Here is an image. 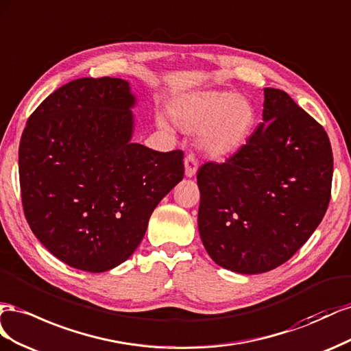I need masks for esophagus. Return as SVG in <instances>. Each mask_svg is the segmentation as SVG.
<instances>
[{"instance_id":"obj_1","label":"esophagus","mask_w":351,"mask_h":351,"mask_svg":"<svg viewBox=\"0 0 351 351\" xmlns=\"http://www.w3.org/2000/svg\"><path fill=\"white\" fill-rule=\"evenodd\" d=\"M185 175L186 178H193L197 173V169H198V163H197V158L194 154H189L185 157Z\"/></svg>"}]
</instances>
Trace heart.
<instances>
[{"instance_id":"1","label":"heart","mask_w":351,"mask_h":351,"mask_svg":"<svg viewBox=\"0 0 351 351\" xmlns=\"http://www.w3.org/2000/svg\"><path fill=\"white\" fill-rule=\"evenodd\" d=\"M169 117L185 132L197 131V144L215 160L237 154L248 143L257 112L245 97L229 91H195L176 97L167 107ZM158 125L167 128L163 119Z\"/></svg>"}]
</instances>
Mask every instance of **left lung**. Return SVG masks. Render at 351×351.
Segmentation results:
<instances>
[{
    "instance_id": "8db88e82",
    "label": "left lung",
    "mask_w": 351,
    "mask_h": 351,
    "mask_svg": "<svg viewBox=\"0 0 351 351\" xmlns=\"http://www.w3.org/2000/svg\"><path fill=\"white\" fill-rule=\"evenodd\" d=\"M332 169L325 129L285 91L265 88L263 122L243 149L198 169V231L208 256L244 275L285 263L322 222Z\"/></svg>"
}]
</instances>
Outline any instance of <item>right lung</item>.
<instances>
[{"instance_id":"1","label":"right lung","mask_w":351,"mask_h":351,"mask_svg":"<svg viewBox=\"0 0 351 351\" xmlns=\"http://www.w3.org/2000/svg\"><path fill=\"white\" fill-rule=\"evenodd\" d=\"M136 103L119 77H81L29 117L19 147L23 212L66 265L99 274L143 241L162 198L184 178V153L132 143Z\"/></svg>"}]
</instances>
